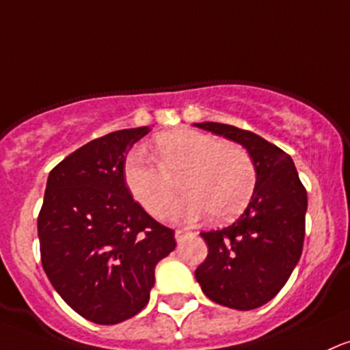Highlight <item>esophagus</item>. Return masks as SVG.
I'll list each match as a JSON object with an SVG mask.
<instances>
[{"label": "esophagus", "mask_w": 350, "mask_h": 350, "mask_svg": "<svg viewBox=\"0 0 350 350\" xmlns=\"http://www.w3.org/2000/svg\"><path fill=\"white\" fill-rule=\"evenodd\" d=\"M186 236H189V232H186V231H176V234H174V237H176V241H178V243H181V241H183Z\"/></svg>", "instance_id": "1"}]
</instances>
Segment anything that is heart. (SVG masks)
<instances>
[{"instance_id":"b5f03b06","label":"heart","mask_w":350,"mask_h":350,"mask_svg":"<svg viewBox=\"0 0 350 350\" xmlns=\"http://www.w3.org/2000/svg\"><path fill=\"white\" fill-rule=\"evenodd\" d=\"M159 164L134 151L126 161L124 179L133 198L152 216L163 213L178 191L183 196L167 216L194 224L206 216L228 222L239 216L256 187V167L243 146L222 143L193 129L161 134L156 141Z\"/></svg>"}]
</instances>
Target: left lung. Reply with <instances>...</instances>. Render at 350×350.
<instances>
[{"instance_id":"obj_1","label":"left lung","mask_w":350,"mask_h":350,"mask_svg":"<svg viewBox=\"0 0 350 350\" xmlns=\"http://www.w3.org/2000/svg\"><path fill=\"white\" fill-rule=\"evenodd\" d=\"M198 128L241 144L252 157L256 187L239 219L201 232L209 252L196 281L211 301L251 310L271 301L297 266L306 234L307 193L293 157L264 137L221 122Z\"/></svg>"}]
</instances>
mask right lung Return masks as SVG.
<instances>
[{"label": "right lung", "mask_w": 350, "mask_h": 350, "mask_svg": "<svg viewBox=\"0 0 350 350\" xmlns=\"http://www.w3.org/2000/svg\"><path fill=\"white\" fill-rule=\"evenodd\" d=\"M149 126L93 139L49 172L38 216L41 262L56 293L88 321L113 325L149 301L154 269L174 251L126 186V154Z\"/></svg>", "instance_id": "obj_1"}]
</instances>
